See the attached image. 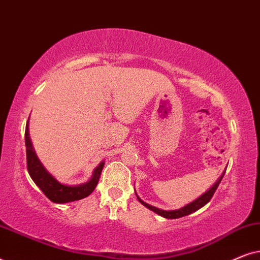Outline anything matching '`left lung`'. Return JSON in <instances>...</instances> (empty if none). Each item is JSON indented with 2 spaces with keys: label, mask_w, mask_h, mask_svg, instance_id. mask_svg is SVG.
Returning a JSON list of instances; mask_svg holds the SVG:
<instances>
[{
  "label": "left lung",
  "mask_w": 260,
  "mask_h": 260,
  "mask_svg": "<svg viewBox=\"0 0 260 260\" xmlns=\"http://www.w3.org/2000/svg\"><path fill=\"white\" fill-rule=\"evenodd\" d=\"M223 175H225V173H222V175L219 177V180L216 181L215 184H213V187H212V188H209V189H208L207 191H206V193L202 194L200 198H198L197 200H194L193 202H190V204L186 205V206H184V207H182V208H180V209H175V211H163V209L156 208V207H154V206L148 205L147 202H144L143 200H141V199L137 197V194H136V197H137V199H138V201H140L142 205L145 206V207L150 209V211L155 212L156 214H158V215L163 216V218H167V219H177V218H182V216L189 215V214H191V213L197 212L198 209H200L201 207H204V206H205L206 204H207V202L211 201L212 197H213V195H214V193H215L216 188L219 187L220 182H221V180H222Z\"/></svg>",
  "instance_id": "8db88e82"
}]
</instances>
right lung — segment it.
Wrapping results in <instances>:
<instances>
[{"label":"right lung","instance_id":"add662e5","mask_svg":"<svg viewBox=\"0 0 260 260\" xmlns=\"http://www.w3.org/2000/svg\"><path fill=\"white\" fill-rule=\"evenodd\" d=\"M24 140H26V151H27V169L28 173L34 181L35 184L40 188L46 197L52 202L55 204H66L86 198L97 187L99 177H101L104 162L99 163V166L93 170V175L87 182L78 184V186H67V184L60 183L55 180L54 176L49 174L40 159L38 158L33 144L30 142L29 131H28V122L26 125V133H24Z\"/></svg>","mask_w":260,"mask_h":260}]
</instances>
